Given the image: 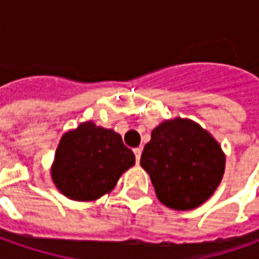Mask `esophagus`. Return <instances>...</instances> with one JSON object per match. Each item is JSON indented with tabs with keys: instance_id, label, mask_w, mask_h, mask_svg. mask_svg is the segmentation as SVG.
<instances>
[{
	"instance_id": "34e87169",
	"label": "esophagus",
	"mask_w": 259,
	"mask_h": 259,
	"mask_svg": "<svg viewBox=\"0 0 259 259\" xmlns=\"http://www.w3.org/2000/svg\"><path fill=\"white\" fill-rule=\"evenodd\" d=\"M133 152H135V156H136V162H140V156H142V147H136V149H133Z\"/></svg>"
}]
</instances>
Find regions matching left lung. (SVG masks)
Here are the masks:
<instances>
[{"label": "left lung", "instance_id": "1", "mask_svg": "<svg viewBox=\"0 0 259 259\" xmlns=\"http://www.w3.org/2000/svg\"><path fill=\"white\" fill-rule=\"evenodd\" d=\"M140 165L159 201L172 209L189 210L217 191L225 172V155L198 123L176 117L153 129Z\"/></svg>", "mask_w": 259, "mask_h": 259}]
</instances>
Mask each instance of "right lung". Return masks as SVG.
Instances as JSON below:
<instances>
[{
  "instance_id": "obj_1",
  "label": "right lung",
  "mask_w": 259,
  "mask_h": 259,
  "mask_svg": "<svg viewBox=\"0 0 259 259\" xmlns=\"http://www.w3.org/2000/svg\"><path fill=\"white\" fill-rule=\"evenodd\" d=\"M135 165V155L119 133L81 123L63 135L51 178L57 189L73 201H96L113 191L121 175Z\"/></svg>"
}]
</instances>
